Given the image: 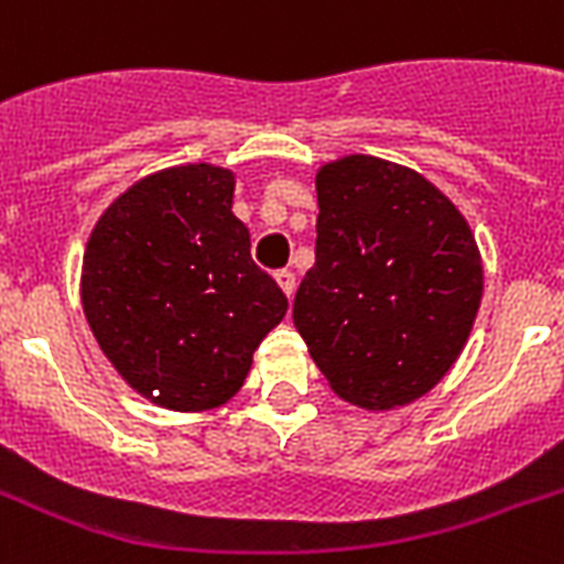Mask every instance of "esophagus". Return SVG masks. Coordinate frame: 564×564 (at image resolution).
Instances as JSON below:
<instances>
[{"mask_svg":"<svg viewBox=\"0 0 564 564\" xmlns=\"http://www.w3.org/2000/svg\"><path fill=\"white\" fill-rule=\"evenodd\" d=\"M274 281H278V286L286 292V299H292V295H295V274H292L290 269H281V272L274 274Z\"/></svg>","mask_w":564,"mask_h":564,"instance_id":"obj_1","label":"esophagus"}]
</instances>
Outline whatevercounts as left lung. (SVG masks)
<instances>
[{
	"instance_id": "8db88e82",
	"label": "left lung",
	"mask_w": 564,
	"mask_h": 564,
	"mask_svg": "<svg viewBox=\"0 0 564 564\" xmlns=\"http://www.w3.org/2000/svg\"><path fill=\"white\" fill-rule=\"evenodd\" d=\"M316 265L292 318L343 401L386 412L454 369L482 299V257L436 184L401 163L345 154L316 172Z\"/></svg>"
}]
</instances>
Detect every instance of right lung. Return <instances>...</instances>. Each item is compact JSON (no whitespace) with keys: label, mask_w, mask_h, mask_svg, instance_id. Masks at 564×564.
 <instances>
[{"label":"right lung","mask_w":564,"mask_h":564,"mask_svg":"<svg viewBox=\"0 0 564 564\" xmlns=\"http://www.w3.org/2000/svg\"><path fill=\"white\" fill-rule=\"evenodd\" d=\"M234 187L216 163L152 172L108 204L84 246V318L117 375L163 410L228 403L290 307L251 260Z\"/></svg>","instance_id":"add662e5"}]
</instances>
